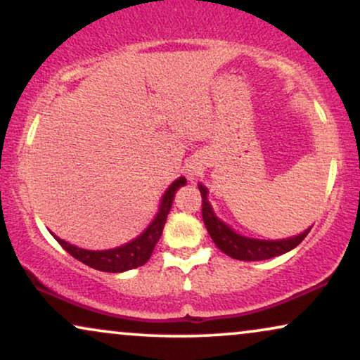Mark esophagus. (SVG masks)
Returning a JSON list of instances; mask_svg holds the SVG:
<instances>
[{
	"label": "esophagus",
	"mask_w": 360,
	"mask_h": 360,
	"mask_svg": "<svg viewBox=\"0 0 360 360\" xmlns=\"http://www.w3.org/2000/svg\"><path fill=\"white\" fill-rule=\"evenodd\" d=\"M198 174H200V172H198V169H196V167H190V169H188V175L191 176V179H195V176Z\"/></svg>",
	"instance_id": "1"
}]
</instances>
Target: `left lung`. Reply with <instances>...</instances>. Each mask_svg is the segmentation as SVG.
<instances>
[{
  "instance_id": "left-lung-1",
  "label": "left lung",
  "mask_w": 360,
  "mask_h": 360,
  "mask_svg": "<svg viewBox=\"0 0 360 360\" xmlns=\"http://www.w3.org/2000/svg\"><path fill=\"white\" fill-rule=\"evenodd\" d=\"M201 198H203V221L206 229L211 236V239L214 240V244L218 245L219 250H223L224 254H228L229 257L238 259V260H245V262H252V260H265L277 257V255H282L288 250L297 248V245L302 243V240L307 238V234L311 229L309 226L308 229H304L303 233L297 236H290V238L285 239H255L249 238V236H244L238 233L231 228L229 224H226L224 221H221L218 216H216L213 206H211L208 200V188L203 184H198Z\"/></svg>"
}]
</instances>
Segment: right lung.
Here are the masks:
<instances>
[{"instance_id": "obj_1", "label": "right lung", "mask_w": 360, "mask_h": 360, "mask_svg": "<svg viewBox=\"0 0 360 360\" xmlns=\"http://www.w3.org/2000/svg\"><path fill=\"white\" fill-rule=\"evenodd\" d=\"M186 185L185 176H179L174 184H172L164 195L160 198L159 211L154 216V219L150 221V224L137 236L136 239L129 240V243L120 245V248L105 249V250H91V249H82L77 248L67 240L57 238L56 234H52L57 239V243L67 250L72 257L80 260L88 267L101 270V272H111V274H121L126 270L141 267L147 260L150 259L152 252L157 240L160 239L162 231H164L167 216L170 213L172 203H174L175 193L179 188Z\"/></svg>"}]
</instances>
